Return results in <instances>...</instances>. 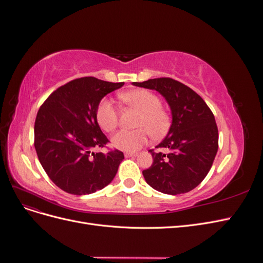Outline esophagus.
I'll return each instance as SVG.
<instances>
[{"label":"esophagus","instance_id":"1","mask_svg":"<svg viewBox=\"0 0 263 263\" xmlns=\"http://www.w3.org/2000/svg\"><path fill=\"white\" fill-rule=\"evenodd\" d=\"M126 158H130V157H137V154L135 153H125Z\"/></svg>","mask_w":263,"mask_h":263}]
</instances>
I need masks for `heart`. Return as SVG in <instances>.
<instances>
[{
  "instance_id": "heart-1",
  "label": "heart",
  "mask_w": 263,
  "mask_h": 263,
  "mask_svg": "<svg viewBox=\"0 0 263 263\" xmlns=\"http://www.w3.org/2000/svg\"><path fill=\"white\" fill-rule=\"evenodd\" d=\"M121 99L129 106L137 109L139 115L135 122V130H121L110 139V144L118 150L135 153L148 141V132L156 138L168 132L170 118L160 107L161 102L156 94L148 90L138 89L121 94ZM97 121L105 132H113L118 124V113L112 100L103 99L97 108Z\"/></svg>"
}]
</instances>
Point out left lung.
<instances>
[{"instance_id": "1", "label": "left lung", "mask_w": 263, "mask_h": 263, "mask_svg": "<svg viewBox=\"0 0 263 263\" xmlns=\"http://www.w3.org/2000/svg\"><path fill=\"white\" fill-rule=\"evenodd\" d=\"M132 84L161 94L172 116L168 134L157 146L166 154L149 150L154 162L142 171L146 182L164 194L190 192L208 176L217 154L218 129L212 110L192 89L170 78Z\"/></svg>"}]
</instances>
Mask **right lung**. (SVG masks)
Masks as SVG:
<instances>
[{
	"instance_id": "add662e5",
	"label": "right lung",
	"mask_w": 263,
	"mask_h": 263,
	"mask_svg": "<svg viewBox=\"0 0 263 263\" xmlns=\"http://www.w3.org/2000/svg\"><path fill=\"white\" fill-rule=\"evenodd\" d=\"M124 85L93 77L76 79L52 92L35 121V149L45 172L67 193L86 195L104 189L115 178L122 151L104 155L92 149L108 139L97 121L101 100Z\"/></svg>"
}]
</instances>
